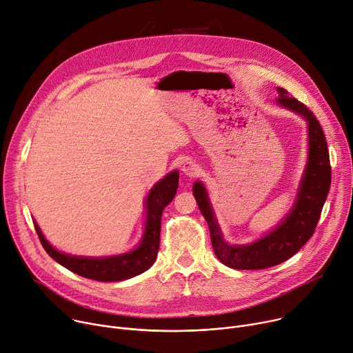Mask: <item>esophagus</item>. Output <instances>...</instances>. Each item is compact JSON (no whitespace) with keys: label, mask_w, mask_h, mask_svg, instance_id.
I'll use <instances>...</instances> for the list:
<instances>
[{"label":"esophagus","mask_w":353,"mask_h":353,"mask_svg":"<svg viewBox=\"0 0 353 353\" xmlns=\"http://www.w3.org/2000/svg\"><path fill=\"white\" fill-rule=\"evenodd\" d=\"M181 170L188 177H197L200 174V166L196 162H193V160H187Z\"/></svg>","instance_id":"obj_1"}]
</instances>
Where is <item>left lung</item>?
<instances>
[{
	"mask_svg": "<svg viewBox=\"0 0 353 353\" xmlns=\"http://www.w3.org/2000/svg\"><path fill=\"white\" fill-rule=\"evenodd\" d=\"M277 91V103L281 107L301 114L308 121L310 159L292 212L283 219L276 230L258 242L250 245H228L222 239L204 185L197 181L193 187L199 208L208 223L211 243L216 258L232 269L259 270L290 259L312 236L330 191V152L321 125L307 105L292 97L287 90L279 87Z\"/></svg>",
	"mask_w": 353,
	"mask_h": 353,
	"instance_id": "obj_1",
	"label": "left lung"
}]
</instances>
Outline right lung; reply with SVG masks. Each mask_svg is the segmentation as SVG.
Listing matches in <instances>:
<instances>
[{
  "label": "right lung",
  "mask_w": 353,
  "mask_h": 353,
  "mask_svg": "<svg viewBox=\"0 0 353 353\" xmlns=\"http://www.w3.org/2000/svg\"><path fill=\"white\" fill-rule=\"evenodd\" d=\"M177 185L179 172H172L152 188L146 200L148 221L143 241L135 250L114 256V258H79V256L60 253L43 238L35 221L34 225L42 246L50 258L73 273L97 281H119L131 279L148 270L156 259L160 242V219H162L165 207L174 199Z\"/></svg>",
  "instance_id": "obj_1"
}]
</instances>
